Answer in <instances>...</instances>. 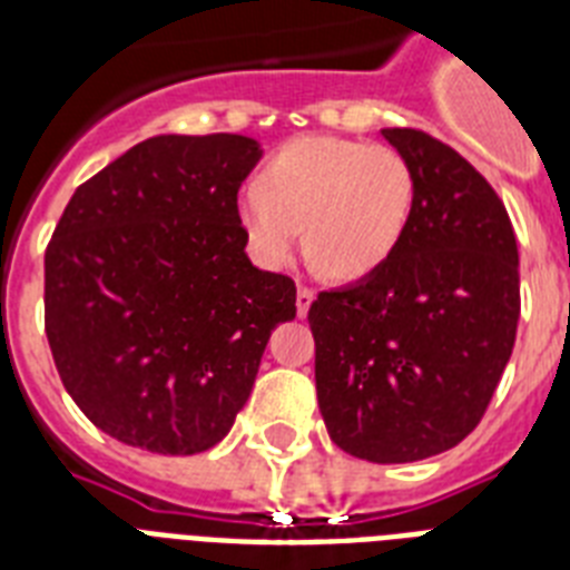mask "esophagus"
Wrapping results in <instances>:
<instances>
[{
	"label": "esophagus",
	"mask_w": 570,
	"mask_h": 570,
	"mask_svg": "<svg viewBox=\"0 0 570 570\" xmlns=\"http://www.w3.org/2000/svg\"><path fill=\"white\" fill-rule=\"evenodd\" d=\"M313 304V289H307V286H298V293H295V311H298V316H307V311H311Z\"/></svg>",
	"instance_id": "1"
}]
</instances>
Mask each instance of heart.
<instances>
[{
	"mask_svg": "<svg viewBox=\"0 0 570 570\" xmlns=\"http://www.w3.org/2000/svg\"><path fill=\"white\" fill-rule=\"evenodd\" d=\"M414 213V171L399 150L307 136L266 165L236 204L250 250L286 266L298 242L334 281H364L390 263Z\"/></svg>",
	"mask_w": 570,
	"mask_h": 570,
	"instance_id": "b5f03b06",
	"label": "heart"
}]
</instances>
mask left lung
<instances>
[{
    "mask_svg": "<svg viewBox=\"0 0 570 570\" xmlns=\"http://www.w3.org/2000/svg\"><path fill=\"white\" fill-rule=\"evenodd\" d=\"M414 171V213L384 268L311 304L331 441L375 464L452 450L479 425L514 348L518 242L503 200L452 147L381 129Z\"/></svg>",
    "mask_w": 570,
    "mask_h": 570,
    "instance_id": "obj_1",
    "label": "left lung"
}]
</instances>
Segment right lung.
<instances>
[{"mask_svg": "<svg viewBox=\"0 0 570 570\" xmlns=\"http://www.w3.org/2000/svg\"><path fill=\"white\" fill-rule=\"evenodd\" d=\"M248 136H154L73 191L43 259L47 340L82 414L120 443L195 455L250 396L295 284L245 254Z\"/></svg>", "mask_w": 570, "mask_h": 570, "instance_id": "1", "label": "right lung"}]
</instances>
